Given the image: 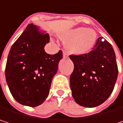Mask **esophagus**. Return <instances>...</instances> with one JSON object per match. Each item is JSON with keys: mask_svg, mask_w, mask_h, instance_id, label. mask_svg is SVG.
Segmentation results:
<instances>
[{"mask_svg": "<svg viewBox=\"0 0 123 123\" xmlns=\"http://www.w3.org/2000/svg\"><path fill=\"white\" fill-rule=\"evenodd\" d=\"M63 58L64 59H67L68 58V55L66 54V52H64L63 53Z\"/></svg>", "mask_w": 123, "mask_h": 123, "instance_id": "1", "label": "esophagus"}]
</instances>
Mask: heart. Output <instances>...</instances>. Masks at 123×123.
Listing matches in <instances>:
<instances>
[{
  "label": "heart",
  "instance_id": "obj_1",
  "mask_svg": "<svg viewBox=\"0 0 123 123\" xmlns=\"http://www.w3.org/2000/svg\"><path fill=\"white\" fill-rule=\"evenodd\" d=\"M65 40L67 51L75 55H83L91 51L97 41V32L92 29L78 27L59 34Z\"/></svg>",
  "mask_w": 123,
  "mask_h": 123
}]
</instances>
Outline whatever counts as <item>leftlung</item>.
<instances>
[{"mask_svg":"<svg viewBox=\"0 0 123 123\" xmlns=\"http://www.w3.org/2000/svg\"><path fill=\"white\" fill-rule=\"evenodd\" d=\"M100 37L92 51L83 55H71L74 69L70 87L75 101L85 107L98 106L113 90L118 70L112 45Z\"/></svg>","mask_w":123,"mask_h":123,"instance_id":"8db88e82","label":"left lung"}]
</instances>
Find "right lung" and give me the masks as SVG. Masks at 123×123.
<instances>
[{"instance_id":"add662e5","label":"right lung","mask_w":123,"mask_h":123,"mask_svg":"<svg viewBox=\"0 0 123 123\" xmlns=\"http://www.w3.org/2000/svg\"><path fill=\"white\" fill-rule=\"evenodd\" d=\"M46 31L29 24L11 47L5 67V78L18 103L31 107L42 104L48 97L51 83L57 74L62 52L48 55Z\"/></svg>"}]
</instances>
